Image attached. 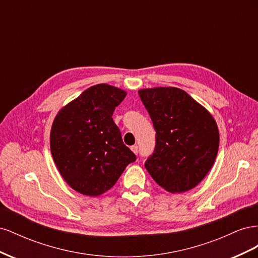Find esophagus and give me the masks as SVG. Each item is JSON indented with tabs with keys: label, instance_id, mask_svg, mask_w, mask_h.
<instances>
[{
	"label": "esophagus",
	"instance_id": "esophagus-1",
	"mask_svg": "<svg viewBox=\"0 0 258 258\" xmlns=\"http://www.w3.org/2000/svg\"><path fill=\"white\" fill-rule=\"evenodd\" d=\"M131 151L134 152L135 154H138V153H139V150H138V145H132V146H131Z\"/></svg>",
	"mask_w": 258,
	"mask_h": 258
}]
</instances>
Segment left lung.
Masks as SVG:
<instances>
[{
    "label": "left lung",
    "instance_id": "8db88e82",
    "mask_svg": "<svg viewBox=\"0 0 258 258\" xmlns=\"http://www.w3.org/2000/svg\"><path fill=\"white\" fill-rule=\"evenodd\" d=\"M156 131V145L145 168L169 192L196 187L212 168L220 134L213 116L176 87L139 90Z\"/></svg>",
    "mask_w": 258,
    "mask_h": 258
}]
</instances>
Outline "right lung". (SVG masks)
<instances>
[{
	"label": "right lung",
	"instance_id": "obj_1",
	"mask_svg": "<svg viewBox=\"0 0 258 258\" xmlns=\"http://www.w3.org/2000/svg\"><path fill=\"white\" fill-rule=\"evenodd\" d=\"M126 95L107 84L91 86L54 117L52 158L61 176L80 194L90 197L104 194L137 159L112 118Z\"/></svg>",
	"mask_w": 258,
	"mask_h": 258
}]
</instances>
